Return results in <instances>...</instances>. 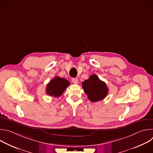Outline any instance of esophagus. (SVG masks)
Segmentation results:
<instances>
[{"mask_svg":"<svg viewBox=\"0 0 153 153\" xmlns=\"http://www.w3.org/2000/svg\"><path fill=\"white\" fill-rule=\"evenodd\" d=\"M72 82H73V83H74V84H77L79 80H78V79H77V78H73V79H72Z\"/></svg>","mask_w":153,"mask_h":153,"instance_id":"obj_1","label":"esophagus"}]
</instances>
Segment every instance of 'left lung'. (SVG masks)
Returning a JSON list of instances; mask_svg holds the SVG:
<instances>
[{
    "label": "left lung",
    "mask_w": 153,
    "mask_h": 153,
    "mask_svg": "<svg viewBox=\"0 0 153 153\" xmlns=\"http://www.w3.org/2000/svg\"><path fill=\"white\" fill-rule=\"evenodd\" d=\"M82 88L91 102H96L103 100L108 93L106 83L100 80L96 74L91 75L88 79L82 82Z\"/></svg>",
    "instance_id": "obj_1"
}]
</instances>
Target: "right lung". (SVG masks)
I'll return each instance as SVG.
<instances>
[{
    "label": "right lung",
    "mask_w": 153,
    "mask_h": 153,
    "mask_svg": "<svg viewBox=\"0 0 153 153\" xmlns=\"http://www.w3.org/2000/svg\"><path fill=\"white\" fill-rule=\"evenodd\" d=\"M69 85V81L65 78L56 76L48 83L46 88V93L49 96L58 97L63 94V91Z\"/></svg>",
    "instance_id": "add662e5"
}]
</instances>
